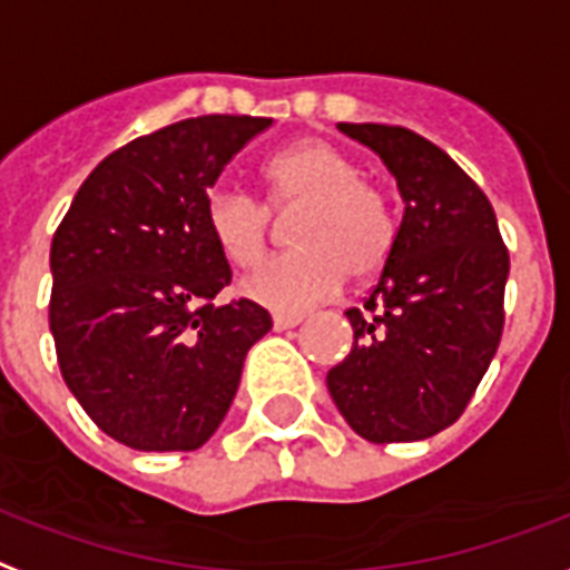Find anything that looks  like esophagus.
Instances as JSON below:
<instances>
[{
    "label": "esophagus",
    "mask_w": 570,
    "mask_h": 570,
    "mask_svg": "<svg viewBox=\"0 0 570 570\" xmlns=\"http://www.w3.org/2000/svg\"><path fill=\"white\" fill-rule=\"evenodd\" d=\"M303 324V315L299 312H288V315H273V326L276 330H291V326Z\"/></svg>",
    "instance_id": "esophagus-1"
}]
</instances>
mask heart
<instances>
[{"label": "heart", "mask_w": 570, "mask_h": 570, "mask_svg": "<svg viewBox=\"0 0 570 570\" xmlns=\"http://www.w3.org/2000/svg\"><path fill=\"white\" fill-rule=\"evenodd\" d=\"M267 205L294 216V253L262 262L240 279V294L271 312H297L326 299L345 282H368L392 253L395 225L374 184L360 178L345 151L324 139H303L264 166ZM205 225L214 246L235 267H249L271 240V214L255 196L216 187L205 198Z\"/></svg>", "instance_id": "1"}]
</instances>
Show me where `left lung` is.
I'll list each match as a JSON object with an SVG mask.
<instances>
[{"label": "left lung", "instance_id": "left-lung-1", "mask_svg": "<svg viewBox=\"0 0 570 570\" xmlns=\"http://www.w3.org/2000/svg\"><path fill=\"white\" fill-rule=\"evenodd\" d=\"M338 130L392 171L404 216L365 306L345 312L354 347L326 390L368 443H413L464 413L500 347L509 249L488 196L443 148L407 127Z\"/></svg>", "mask_w": 570, "mask_h": 570}]
</instances>
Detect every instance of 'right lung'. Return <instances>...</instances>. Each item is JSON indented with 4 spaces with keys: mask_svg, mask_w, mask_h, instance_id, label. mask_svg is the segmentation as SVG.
<instances>
[{
    "mask_svg": "<svg viewBox=\"0 0 570 570\" xmlns=\"http://www.w3.org/2000/svg\"><path fill=\"white\" fill-rule=\"evenodd\" d=\"M271 118L202 116L97 166L50 246V333L95 425L139 452H193L225 419L249 347L273 326L253 299L214 306L232 267L205 198Z\"/></svg>",
    "mask_w": 570,
    "mask_h": 570,
    "instance_id": "add662e5",
    "label": "right lung"
}]
</instances>
